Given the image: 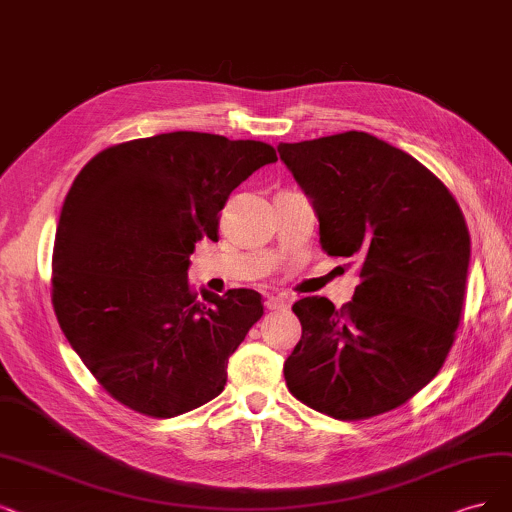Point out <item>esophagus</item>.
I'll list each match as a JSON object with an SVG mask.
<instances>
[{"label": "esophagus", "instance_id": "34e87169", "mask_svg": "<svg viewBox=\"0 0 512 512\" xmlns=\"http://www.w3.org/2000/svg\"><path fill=\"white\" fill-rule=\"evenodd\" d=\"M289 304H291V301H289L287 295H272L266 301V308L268 310H287Z\"/></svg>", "mask_w": 512, "mask_h": 512}]
</instances>
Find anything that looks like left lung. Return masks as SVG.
Masks as SVG:
<instances>
[{
	"label": "left lung",
	"mask_w": 512,
	"mask_h": 512,
	"mask_svg": "<svg viewBox=\"0 0 512 512\" xmlns=\"http://www.w3.org/2000/svg\"><path fill=\"white\" fill-rule=\"evenodd\" d=\"M278 154L314 204L323 251L361 266L339 310L327 297L295 301L301 339L287 386L335 420L396 409L456 339L470 261L460 206L424 164L367 132L280 143Z\"/></svg>",
	"instance_id": "1"
}]
</instances>
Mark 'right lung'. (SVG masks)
<instances>
[{"label": "right lung", "instance_id": "add662e5", "mask_svg": "<svg viewBox=\"0 0 512 512\" xmlns=\"http://www.w3.org/2000/svg\"><path fill=\"white\" fill-rule=\"evenodd\" d=\"M261 141L177 130L111 145L75 177L52 253V306L118 403L175 418L221 394L261 295L189 287V255L219 238L227 196L276 162Z\"/></svg>", "mask_w": 512, "mask_h": 512}]
</instances>
